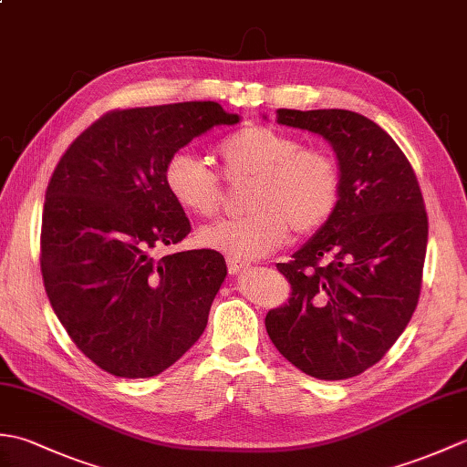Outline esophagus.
Returning a JSON list of instances; mask_svg holds the SVG:
<instances>
[{"label": "esophagus", "mask_w": 467, "mask_h": 467, "mask_svg": "<svg viewBox=\"0 0 467 467\" xmlns=\"http://www.w3.org/2000/svg\"><path fill=\"white\" fill-rule=\"evenodd\" d=\"M246 263H243V261H236V259H226V269H228V273L231 275H239V273H243L244 269H246Z\"/></svg>", "instance_id": "1"}]
</instances>
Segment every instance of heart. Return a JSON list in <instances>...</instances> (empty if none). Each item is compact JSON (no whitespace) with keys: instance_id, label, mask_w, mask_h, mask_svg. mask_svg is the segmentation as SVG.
Wrapping results in <instances>:
<instances>
[{"instance_id":"obj_1","label":"heart","mask_w":467,"mask_h":467,"mask_svg":"<svg viewBox=\"0 0 467 467\" xmlns=\"http://www.w3.org/2000/svg\"><path fill=\"white\" fill-rule=\"evenodd\" d=\"M216 158L226 181H246L239 218L202 226L196 239L228 259L251 261L279 249L289 231L313 234L331 221L341 198V172L335 158L303 148L299 138L275 126L249 124L224 136ZM164 186L182 211L211 216L221 206V181L192 152H174L164 162Z\"/></svg>"}]
</instances>
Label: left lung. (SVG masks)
<instances>
[{"instance_id":"8db88e82","label":"left lung","mask_w":467,"mask_h":467,"mask_svg":"<svg viewBox=\"0 0 467 467\" xmlns=\"http://www.w3.org/2000/svg\"><path fill=\"white\" fill-rule=\"evenodd\" d=\"M276 122L323 136L339 161L331 221L276 269L291 299L266 333L296 369L349 379L391 349L418 306L428 213L413 168L381 126L351 110H276Z\"/></svg>"}]
</instances>
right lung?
<instances>
[{
	"instance_id": "obj_1",
	"label": "right lung",
	"mask_w": 467,
	"mask_h": 467,
	"mask_svg": "<svg viewBox=\"0 0 467 467\" xmlns=\"http://www.w3.org/2000/svg\"><path fill=\"white\" fill-rule=\"evenodd\" d=\"M216 102L112 110L69 144L42 216L47 299L78 349L126 379L154 377L191 349L226 276L221 253L176 244L191 223L164 186V162L218 124Z\"/></svg>"
}]
</instances>
